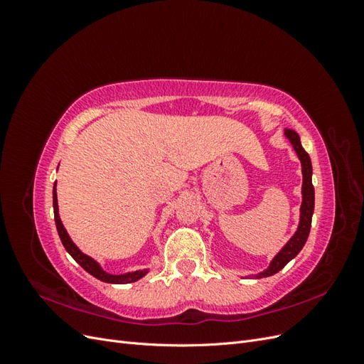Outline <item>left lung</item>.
Wrapping results in <instances>:
<instances>
[{
    "mask_svg": "<svg viewBox=\"0 0 364 364\" xmlns=\"http://www.w3.org/2000/svg\"><path fill=\"white\" fill-rule=\"evenodd\" d=\"M284 135L290 141V144L293 146L297 158L301 161L302 165V203H301V215H299V225H297V229L294 235L284 245V247L273 257L270 261L269 267L266 270L259 272L258 274H252L250 278H267L272 277V274L278 273L281 269H284L287 264L299 253L305 245V241L308 238V234H310L311 229V217L314 213V186H313V167H311V159L308 156V153L304 150L301 144V138L296 134L294 130L285 129Z\"/></svg>",
    "mask_w": 364,
    "mask_h": 364,
    "instance_id": "1",
    "label": "left lung"
}]
</instances>
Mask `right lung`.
Wrapping results in <instances>:
<instances>
[{
  "instance_id": "1",
  "label": "right lung",
  "mask_w": 364,
  "mask_h": 364,
  "mask_svg": "<svg viewBox=\"0 0 364 364\" xmlns=\"http://www.w3.org/2000/svg\"><path fill=\"white\" fill-rule=\"evenodd\" d=\"M53 208H54V222H56V228H58V234L60 237V241L63 247L67 249V252L70 255L80 264V266L92 274L94 278L100 279L103 282H109V284H129V282H135L138 279H141L142 277H146L149 269L144 270H136V272H129V273H123V274H112L107 273L106 270L102 269L100 264H98L94 258L87 257L86 253H83L79 247L74 245V241L71 240V237L68 235L67 229L62 225V220L59 215V205H58V193H56V182H54L53 186Z\"/></svg>"
}]
</instances>
